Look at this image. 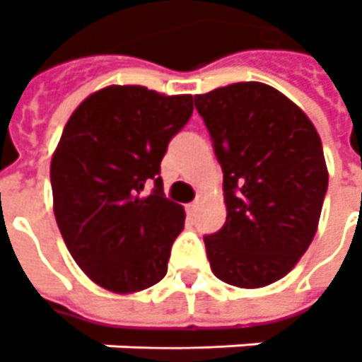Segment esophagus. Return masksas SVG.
I'll return each instance as SVG.
<instances>
[{
    "label": "esophagus",
    "mask_w": 362,
    "mask_h": 362,
    "mask_svg": "<svg viewBox=\"0 0 362 362\" xmlns=\"http://www.w3.org/2000/svg\"><path fill=\"white\" fill-rule=\"evenodd\" d=\"M197 210H199V202H191V204L187 206V212H189V214H194Z\"/></svg>",
    "instance_id": "34e87169"
}]
</instances>
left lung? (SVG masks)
<instances>
[{
  "mask_svg": "<svg viewBox=\"0 0 362 362\" xmlns=\"http://www.w3.org/2000/svg\"><path fill=\"white\" fill-rule=\"evenodd\" d=\"M224 171L226 222L204 235L212 273L238 288L283 279L314 240L327 191L322 140L298 105L261 81L194 95Z\"/></svg>",
  "mask_w": 362,
  "mask_h": 362,
  "instance_id": "8db88e82",
  "label": "left lung"
}]
</instances>
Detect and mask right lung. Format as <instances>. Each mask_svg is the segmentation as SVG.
Returning a JSON list of instances; mask_svg holds the SVG:
<instances>
[{
    "instance_id": "add662e5",
    "label": "right lung",
    "mask_w": 362,
    "mask_h": 362,
    "mask_svg": "<svg viewBox=\"0 0 362 362\" xmlns=\"http://www.w3.org/2000/svg\"><path fill=\"white\" fill-rule=\"evenodd\" d=\"M193 115V95L109 86L86 97L50 161L54 216L74 261L117 294L150 288L168 273L185 210L163 197L160 163ZM154 181L152 195H142Z\"/></svg>"
}]
</instances>
